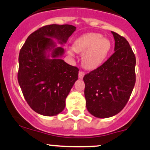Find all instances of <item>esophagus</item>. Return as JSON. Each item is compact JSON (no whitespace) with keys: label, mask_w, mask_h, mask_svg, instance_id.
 Listing matches in <instances>:
<instances>
[{"label":"esophagus","mask_w":150,"mask_h":150,"mask_svg":"<svg viewBox=\"0 0 150 150\" xmlns=\"http://www.w3.org/2000/svg\"><path fill=\"white\" fill-rule=\"evenodd\" d=\"M84 74H85L84 72L80 71L79 72V78L80 79H82L83 78V76H84Z\"/></svg>","instance_id":"esophagus-1"}]
</instances>
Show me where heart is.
<instances>
[{
	"mask_svg": "<svg viewBox=\"0 0 150 150\" xmlns=\"http://www.w3.org/2000/svg\"><path fill=\"white\" fill-rule=\"evenodd\" d=\"M72 48L76 52L83 53L82 66L87 70H94L105 62L112 49V43L100 33H88L76 38ZM69 54L73 56L72 51H69Z\"/></svg>",
	"mask_w": 150,
	"mask_h": 150,
	"instance_id": "b5f03b06",
	"label": "heart"
}]
</instances>
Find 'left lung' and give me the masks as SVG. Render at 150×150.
Instances as JSON below:
<instances>
[{
  "label": "left lung",
  "mask_w": 150,
  "mask_h": 150,
  "mask_svg": "<svg viewBox=\"0 0 150 150\" xmlns=\"http://www.w3.org/2000/svg\"><path fill=\"white\" fill-rule=\"evenodd\" d=\"M114 53L102 65L83 76L86 107L98 118L120 112L130 97L136 81V58L124 37L112 31Z\"/></svg>",
  "instance_id": "1"
}]
</instances>
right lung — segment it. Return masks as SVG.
Instances as JSON below:
<instances>
[{
	"instance_id": "obj_1",
	"label": "right lung",
	"mask_w": 150,
	"mask_h": 150,
	"mask_svg": "<svg viewBox=\"0 0 150 150\" xmlns=\"http://www.w3.org/2000/svg\"><path fill=\"white\" fill-rule=\"evenodd\" d=\"M71 25H45L27 38L19 53L18 80L25 101L33 111L55 116L66 106V99L75 81L79 69L61 57L64 45L76 30Z\"/></svg>"
}]
</instances>
